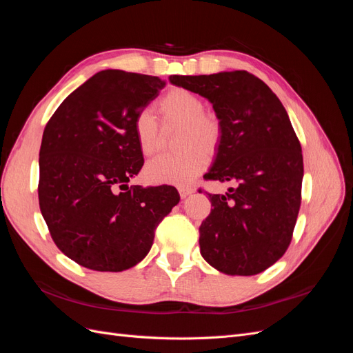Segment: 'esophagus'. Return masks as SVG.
Returning a JSON list of instances; mask_svg holds the SVG:
<instances>
[{
  "label": "esophagus",
  "mask_w": 353,
  "mask_h": 353,
  "mask_svg": "<svg viewBox=\"0 0 353 353\" xmlns=\"http://www.w3.org/2000/svg\"><path fill=\"white\" fill-rule=\"evenodd\" d=\"M178 191H179V196H181V199H187L190 194H193V193H194V190L191 188V187H179V188H178Z\"/></svg>",
  "instance_id": "1"
}]
</instances>
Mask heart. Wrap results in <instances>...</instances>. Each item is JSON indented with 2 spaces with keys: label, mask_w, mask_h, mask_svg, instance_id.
<instances>
[{
  "label": "heart",
  "mask_w": 353,
  "mask_h": 353,
  "mask_svg": "<svg viewBox=\"0 0 353 353\" xmlns=\"http://www.w3.org/2000/svg\"><path fill=\"white\" fill-rule=\"evenodd\" d=\"M160 123L166 132L179 128L176 156H159L145 166V178L156 184L184 185L201 174L209 165V154L215 153L223 137L219 116L206 110L200 95L185 88L169 90L156 104ZM134 134L141 154L153 156L163 144V130L150 110L134 117Z\"/></svg>",
  "instance_id": "1"
}]
</instances>
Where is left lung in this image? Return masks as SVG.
<instances>
[{"label": "left lung", "instance_id": "1", "mask_svg": "<svg viewBox=\"0 0 353 353\" xmlns=\"http://www.w3.org/2000/svg\"><path fill=\"white\" fill-rule=\"evenodd\" d=\"M170 83L208 99L223 126L208 179L234 181L200 225V253L227 275H254L285 253L296 225L303 179L302 147L279 97L245 70Z\"/></svg>", "mask_w": 353, "mask_h": 353}]
</instances>
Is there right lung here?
<instances>
[{
    "mask_svg": "<svg viewBox=\"0 0 353 353\" xmlns=\"http://www.w3.org/2000/svg\"><path fill=\"white\" fill-rule=\"evenodd\" d=\"M163 87L150 74L101 70L68 95L42 134L39 209L57 248L85 268H132L178 205L170 185H128L144 163L134 117Z\"/></svg>",
    "mask_w": 353,
    "mask_h": 353,
    "instance_id": "right-lung-1",
    "label": "right lung"
}]
</instances>
